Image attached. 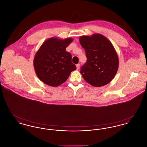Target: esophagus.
I'll list each match as a JSON object with an SVG mask.
<instances>
[{
  "instance_id": "esophagus-1",
  "label": "esophagus",
  "mask_w": 147,
  "mask_h": 147,
  "mask_svg": "<svg viewBox=\"0 0 147 147\" xmlns=\"http://www.w3.org/2000/svg\"><path fill=\"white\" fill-rule=\"evenodd\" d=\"M76 67H77V70H78L79 68V67H80V64H77V65H76Z\"/></svg>"
}]
</instances>
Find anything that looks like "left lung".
<instances>
[{
  "label": "left lung",
  "instance_id": "8db88e82",
  "mask_svg": "<svg viewBox=\"0 0 147 147\" xmlns=\"http://www.w3.org/2000/svg\"><path fill=\"white\" fill-rule=\"evenodd\" d=\"M79 42L87 57L80 71L84 80L96 87L109 84L116 74L119 65L118 55L112 43L100 34L82 36Z\"/></svg>",
  "mask_w": 147,
  "mask_h": 147
}]
</instances>
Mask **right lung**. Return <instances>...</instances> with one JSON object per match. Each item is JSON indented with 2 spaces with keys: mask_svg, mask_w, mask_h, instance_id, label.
Segmentation results:
<instances>
[{
  "mask_svg": "<svg viewBox=\"0 0 147 147\" xmlns=\"http://www.w3.org/2000/svg\"><path fill=\"white\" fill-rule=\"evenodd\" d=\"M72 38L64 40L51 37L43 42L34 59V67L38 78L45 84L56 87L64 83L70 73L76 69L71 55L66 48Z\"/></svg>",
  "mask_w": 147,
  "mask_h": 147,
  "instance_id": "add662e5",
  "label": "right lung"
}]
</instances>
